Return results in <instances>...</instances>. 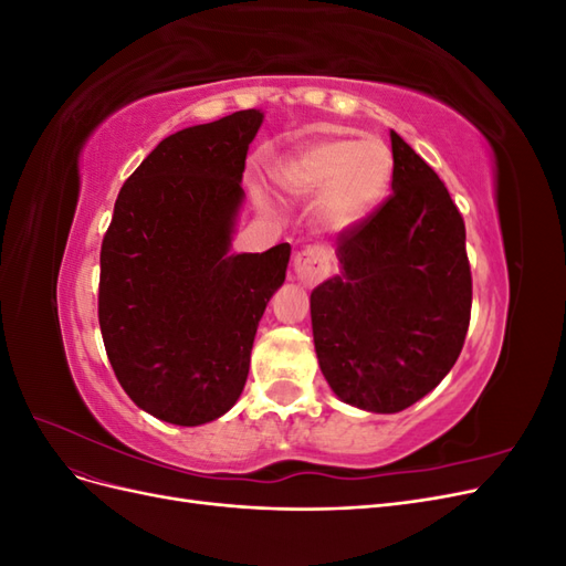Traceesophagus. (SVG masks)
<instances>
[{"mask_svg": "<svg viewBox=\"0 0 566 566\" xmlns=\"http://www.w3.org/2000/svg\"><path fill=\"white\" fill-rule=\"evenodd\" d=\"M328 254L321 248H306L295 254V276L304 285H316L328 276Z\"/></svg>", "mask_w": 566, "mask_h": 566, "instance_id": "34e87169", "label": "esophagus"}]
</instances>
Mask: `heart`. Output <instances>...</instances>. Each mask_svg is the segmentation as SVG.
<instances>
[{"mask_svg":"<svg viewBox=\"0 0 566 566\" xmlns=\"http://www.w3.org/2000/svg\"><path fill=\"white\" fill-rule=\"evenodd\" d=\"M391 172L389 146L368 134L354 142L342 136L316 139L290 153L273 175L287 196H316L314 219L323 231L345 233L378 210Z\"/></svg>","mask_w":566,"mask_h":566,"instance_id":"obj_1","label":"heart"}]
</instances>
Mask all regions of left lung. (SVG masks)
I'll use <instances>...</instances> for the list:
<instances>
[{
  "mask_svg": "<svg viewBox=\"0 0 566 566\" xmlns=\"http://www.w3.org/2000/svg\"><path fill=\"white\" fill-rule=\"evenodd\" d=\"M389 139L394 193L337 238L339 273L312 293L323 378L368 413H399L447 378L472 306L465 221L434 169Z\"/></svg>",
  "mask_w": 566,
  "mask_h": 566,
  "instance_id": "8db88e82",
  "label": "left lung"
}]
</instances>
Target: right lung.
<instances>
[{"mask_svg":"<svg viewBox=\"0 0 566 566\" xmlns=\"http://www.w3.org/2000/svg\"><path fill=\"white\" fill-rule=\"evenodd\" d=\"M262 123L250 108L169 134L115 200L98 325L117 382L163 422L198 427L233 408L256 325L285 281L287 243L231 252Z\"/></svg>","mask_w":566,"mask_h":566,"instance_id":"obj_1","label":"right lung"}]
</instances>
